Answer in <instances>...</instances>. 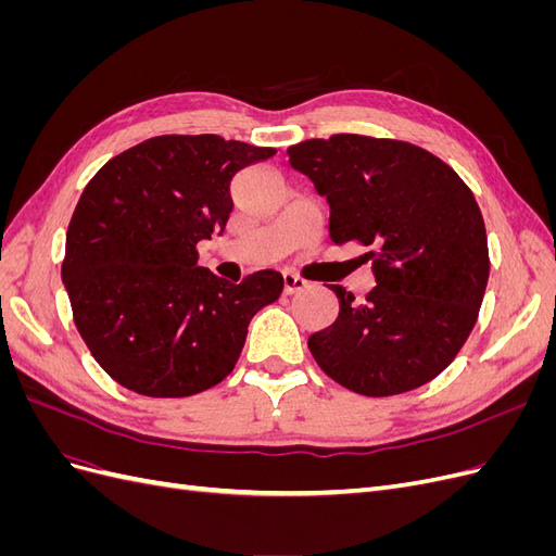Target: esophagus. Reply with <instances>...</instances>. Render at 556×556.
<instances>
[{
    "label": "esophagus",
    "instance_id": "34e87169",
    "mask_svg": "<svg viewBox=\"0 0 556 556\" xmlns=\"http://www.w3.org/2000/svg\"><path fill=\"white\" fill-rule=\"evenodd\" d=\"M306 288H308V282L304 278H299L296 274H282V290H285V294L304 292Z\"/></svg>",
    "mask_w": 556,
    "mask_h": 556
}]
</instances>
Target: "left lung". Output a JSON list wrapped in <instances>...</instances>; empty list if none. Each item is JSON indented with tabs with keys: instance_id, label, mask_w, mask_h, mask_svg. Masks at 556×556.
Segmentation results:
<instances>
[{
	"instance_id": "8db88e82",
	"label": "left lung",
	"mask_w": 556,
	"mask_h": 556,
	"mask_svg": "<svg viewBox=\"0 0 556 556\" xmlns=\"http://www.w3.org/2000/svg\"><path fill=\"white\" fill-rule=\"evenodd\" d=\"M288 155L327 199L331 241L371 248L376 276L362 304L331 285L339 317L308 339L315 362L364 396L433 380L466 343L490 278L473 192L443 160L392 139L336 134Z\"/></svg>"
}]
</instances>
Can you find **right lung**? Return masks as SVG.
<instances>
[{
	"label": "right lung",
	"mask_w": 556,
	"mask_h": 556,
	"mask_svg": "<svg viewBox=\"0 0 556 556\" xmlns=\"http://www.w3.org/2000/svg\"><path fill=\"white\" fill-rule=\"evenodd\" d=\"M274 148L215 134L148 139L106 162L66 229L62 282L99 366L127 390L178 399L225 380L250 319L282 292L274 268L233 285L199 266L225 231L231 178Z\"/></svg>",
	"instance_id": "add662e5"
}]
</instances>
